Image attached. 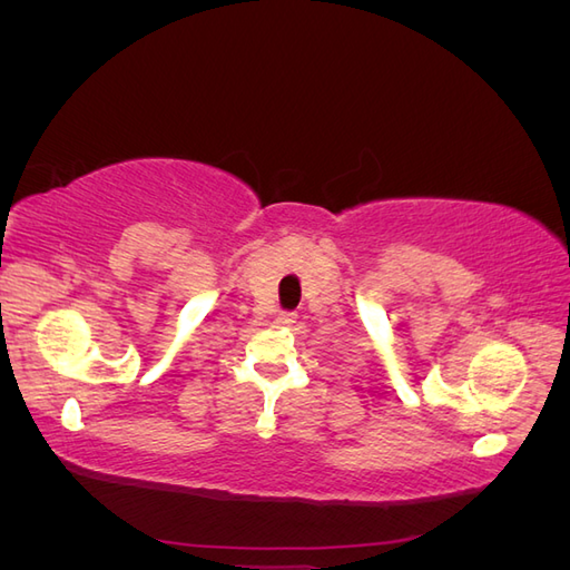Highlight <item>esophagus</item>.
I'll return each mask as SVG.
<instances>
[{
  "label": "esophagus",
  "instance_id": "obj_1",
  "mask_svg": "<svg viewBox=\"0 0 570 570\" xmlns=\"http://www.w3.org/2000/svg\"><path fill=\"white\" fill-rule=\"evenodd\" d=\"M297 321V314L295 312H283V314H278V318H275V323H278V325H292V323H295Z\"/></svg>",
  "mask_w": 570,
  "mask_h": 570
}]
</instances>
